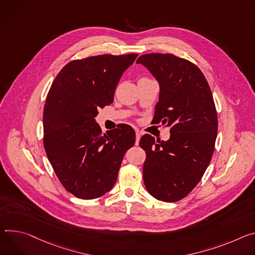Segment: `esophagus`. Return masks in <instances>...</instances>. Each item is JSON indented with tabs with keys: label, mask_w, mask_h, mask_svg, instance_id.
Wrapping results in <instances>:
<instances>
[{
	"label": "esophagus",
	"mask_w": 255,
	"mask_h": 255,
	"mask_svg": "<svg viewBox=\"0 0 255 255\" xmlns=\"http://www.w3.org/2000/svg\"><path fill=\"white\" fill-rule=\"evenodd\" d=\"M139 138H140V132L138 130H136L135 131V145H138Z\"/></svg>",
	"instance_id": "esophagus-1"
}]
</instances>
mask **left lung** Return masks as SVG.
<instances>
[{
	"label": "left lung",
	"instance_id": "8db88e82",
	"mask_svg": "<svg viewBox=\"0 0 255 255\" xmlns=\"http://www.w3.org/2000/svg\"><path fill=\"white\" fill-rule=\"evenodd\" d=\"M136 64L159 83L153 123L170 128L168 140L150 134L139 139L145 186L159 201L177 202L200 182L214 153L218 117L212 91L199 68L174 54L147 53Z\"/></svg>",
	"mask_w": 255,
	"mask_h": 255
}]
</instances>
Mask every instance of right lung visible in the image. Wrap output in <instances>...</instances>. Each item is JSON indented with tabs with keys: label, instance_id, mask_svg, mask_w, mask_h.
Returning a JSON list of instances; mask_svg holds the SVG:
<instances>
[{
	"label": "right lung",
	"instance_id": "right-lung-1",
	"mask_svg": "<svg viewBox=\"0 0 255 255\" xmlns=\"http://www.w3.org/2000/svg\"><path fill=\"white\" fill-rule=\"evenodd\" d=\"M136 53L102 54L72 61L56 75L43 109V145L64 187L82 200L102 196L116 184L126 152L134 145L131 127L102 133L95 118L113 102L124 72Z\"/></svg>",
	"mask_w": 255,
	"mask_h": 255
}]
</instances>
